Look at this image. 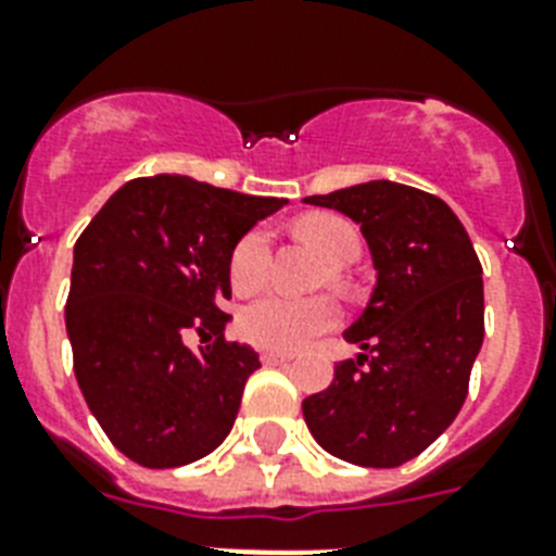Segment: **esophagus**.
I'll return each instance as SVG.
<instances>
[{
	"label": "esophagus",
	"mask_w": 556,
	"mask_h": 556,
	"mask_svg": "<svg viewBox=\"0 0 556 556\" xmlns=\"http://www.w3.org/2000/svg\"><path fill=\"white\" fill-rule=\"evenodd\" d=\"M288 361H294V355H288V352H262V364L265 366H279L288 364Z\"/></svg>",
	"instance_id": "1"
}]
</instances>
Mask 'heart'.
<instances>
[{"label": "heart", "instance_id": "1", "mask_svg": "<svg viewBox=\"0 0 556 556\" xmlns=\"http://www.w3.org/2000/svg\"><path fill=\"white\" fill-rule=\"evenodd\" d=\"M296 236L314 244L331 265H349L361 253V236L346 218L317 213L294 225ZM270 268V236L265 227H251L236 239L227 256V279L236 294H253L265 286ZM338 323V305L326 296L296 300V296L268 294L239 314V331L248 343L270 352H296Z\"/></svg>", "mask_w": 556, "mask_h": 556}]
</instances>
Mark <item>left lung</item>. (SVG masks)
<instances>
[{
  "mask_svg": "<svg viewBox=\"0 0 556 556\" xmlns=\"http://www.w3.org/2000/svg\"><path fill=\"white\" fill-rule=\"evenodd\" d=\"M361 225L378 282L343 338L364 349L303 401L326 453L397 467L447 430L484 338L482 265L465 225L432 192L395 181L308 195Z\"/></svg>",
  "mask_w": 556,
  "mask_h": 556,
  "instance_id": "left-lung-1",
  "label": "left lung"
}]
</instances>
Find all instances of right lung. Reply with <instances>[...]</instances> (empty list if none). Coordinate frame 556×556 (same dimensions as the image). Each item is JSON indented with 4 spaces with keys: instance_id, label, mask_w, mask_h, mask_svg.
Here are the masks:
<instances>
[{
    "instance_id": "right-lung-1",
    "label": "right lung",
    "mask_w": 556,
    "mask_h": 556,
    "mask_svg": "<svg viewBox=\"0 0 556 556\" xmlns=\"http://www.w3.org/2000/svg\"><path fill=\"white\" fill-rule=\"evenodd\" d=\"M282 204L187 176L132 178L80 233L65 303L74 375L126 458L181 467L227 439L260 369L251 346L225 340L227 256Z\"/></svg>"
}]
</instances>
